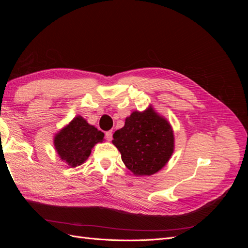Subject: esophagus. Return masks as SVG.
<instances>
[{
  "label": "esophagus",
  "mask_w": 248,
  "mask_h": 248,
  "mask_svg": "<svg viewBox=\"0 0 248 248\" xmlns=\"http://www.w3.org/2000/svg\"><path fill=\"white\" fill-rule=\"evenodd\" d=\"M106 139H107L108 141H110V140H112V131H111V130L106 132Z\"/></svg>",
  "instance_id": "34e87169"
}]
</instances>
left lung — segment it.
I'll list each match as a JSON object with an SVG mask.
<instances>
[{
    "instance_id": "left-lung-1",
    "label": "left lung",
    "mask_w": 248,
    "mask_h": 248,
    "mask_svg": "<svg viewBox=\"0 0 248 248\" xmlns=\"http://www.w3.org/2000/svg\"><path fill=\"white\" fill-rule=\"evenodd\" d=\"M112 138L122 161L137 176L155 174L166 166L174 152L171 126L152 107L144 111H133Z\"/></svg>"
}]
</instances>
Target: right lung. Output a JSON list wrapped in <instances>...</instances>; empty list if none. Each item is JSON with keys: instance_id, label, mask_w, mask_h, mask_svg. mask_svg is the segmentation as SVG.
<instances>
[{"instance_id": "1", "label": "right lung", "mask_w": 248, "mask_h": 248, "mask_svg": "<svg viewBox=\"0 0 248 248\" xmlns=\"http://www.w3.org/2000/svg\"><path fill=\"white\" fill-rule=\"evenodd\" d=\"M103 138V132L77 116L56 134L54 144L60 158L69 167L76 168L89 158L92 148L97 142H102Z\"/></svg>"}]
</instances>
